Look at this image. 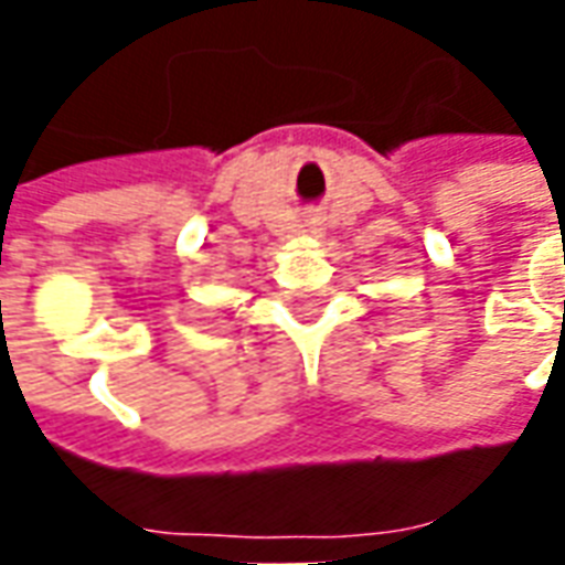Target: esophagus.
<instances>
[{
  "instance_id": "esophagus-1",
  "label": "esophagus",
  "mask_w": 565,
  "mask_h": 565,
  "mask_svg": "<svg viewBox=\"0 0 565 565\" xmlns=\"http://www.w3.org/2000/svg\"><path fill=\"white\" fill-rule=\"evenodd\" d=\"M308 233H318V226H308Z\"/></svg>"
}]
</instances>
